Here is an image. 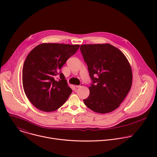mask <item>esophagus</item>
<instances>
[{
	"label": "esophagus",
	"instance_id": "34e87169",
	"mask_svg": "<svg viewBox=\"0 0 157 157\" xmlns=\"http://www.w3.org/2000/svg\"><path fill=\"white\" fill-rule=\"evenodd\" d=\"M82 86H83V83H81L79 85H76V88H79V87H82Z\"/></svg>",
	"mask_w": 157,
	"mask_h": 157
}]
</instances>
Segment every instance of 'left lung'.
I'll return each instance as SVG.
<instances>
[{
	"mask_svg": "<svg viewBox=\"0 0 157 157\" xmlns=\"http://www.w3.org/2000/svg\"><path fill=\"white\" fill-rule=\"evenodd\" d=\"M80 50L93 81L89 87L90 94L84 102L96 113H110L130 90V63L120 50L109 43L82 44Z\"/></svg>",
	"mask_w": 157,
	"mask_h": 157,
	"instance_id": "left-lung-1",
	"label": "left lung"
}]
</instances>
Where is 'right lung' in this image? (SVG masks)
Listing matches in <instances>:
<instances>
[{
  "label": "right lung",
  "mask_w": 157,
  "mask_h": 157,
  "mask_svg": "<svg viewBox=\"0 0 157 157\" xmlns=\"http://www.w3.org/2000/svg\"><path fill=\"white\" fill-rule=\"evenodd\" d=\"M79 48V44L45 43L29 53L22 70V83L27 98L35 107L52 112L68 99L72 89L61 68Z\"/></svg>",
  "instance_id": "obj_1"
}]
</instances>
